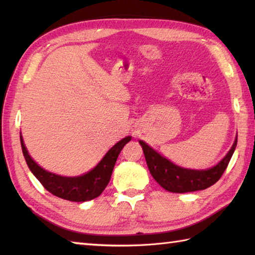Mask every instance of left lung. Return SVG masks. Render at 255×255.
<instances>
[{"mask_svg": "<svg viewBox=\"0 0 255 255\" xmlns=\"http://www.w3.org/2000/svg\"><path fill=\"white\" fill-rule=\"evenodd\" d=\"M139 144L143 147L148 170L155 181L167 191L184 193L207 189L221 179L236 148L237 137L226 156L208 170L183 169L162 156L145 141L139 140Z\"/></svg>", "mask_w": 255, "mask_h": 255, "instance_id": "8db88e82", "label": "left lung"}]
</instances>
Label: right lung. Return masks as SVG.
I'll use <instances>...</instances> for the list:
<instances>
[{"label":"right lung","instance_id":"1","mask_svg":"<svg viewBox=\"0 0 255 255\" xmlns=\"http://www.w3.org/2000/svg\"><path fill=\"white\" fill-rule=\"evenodd\" d=\"M130 139L131 137L127 136L118 141L114 147L108 150V153L99 162L98 165L88 173L80 176H62L44 170L33 161L25 148L23 138L20 132L23 156L33 175L39 180V182L44 185L47 191L53 193L56 197L62 198V199L75 202L92 200L101 195L109 183L118 155L122 152L124 146L128 141H130Z\"/></svg>","mask_w":255,"mask_h":255}]
</instances>
